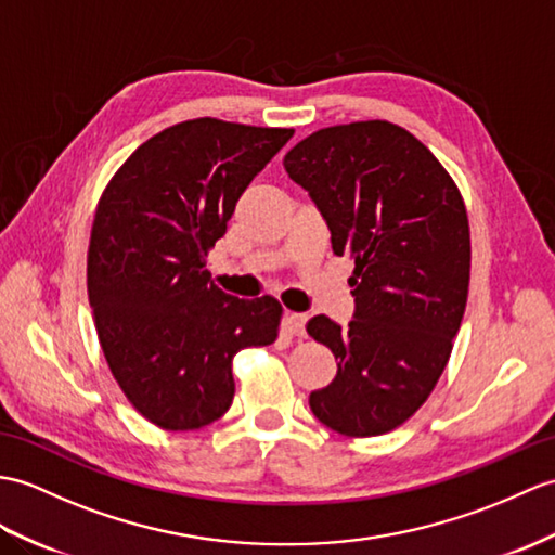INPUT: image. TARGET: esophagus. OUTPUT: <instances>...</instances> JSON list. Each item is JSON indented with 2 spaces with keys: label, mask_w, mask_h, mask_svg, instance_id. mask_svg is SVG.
<instances>
[{
  "label": "esophagus",
  "mask_w": 555,
  "mask_h": 555,
  "mask_svg": "<svg viewBox=\"0 0 555 555\" xmlns=\"http://www.w3.org/2000/svg\"><path fill=\"white\" fill-rule=\"evenodd\" d=\"M286 328L293 333V336H305V314L298 312H288L286 314Z\"/></svg>",
  "instance_id": "esophagus-1"
}]
</instances>
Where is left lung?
<instances>
[{
    "label": "left lung",
    "mask_w": 555,
    "mask_h": 555,
    "mask_svg": "<svg viewBox=\"0 0 555 555\" xmlns=\"http://www.w3.org/2000/svg\"><path fill=\"white\" fill-rule=\"evenodd\" d=\"M314 201L338 257L354 260V319L307 333L338 359L309 409L347 437L395 430L423 406L452 354L470 281V229L454 179L388 120L326 127L283 158Z\"/></svg>",
    "instance_id": "obj_1"
}]
</instances>
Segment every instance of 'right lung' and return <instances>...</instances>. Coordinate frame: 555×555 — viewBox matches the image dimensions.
Segmentation results:
<instances>
[{
    "label": "right lung",
    "instance_id": "add662e5",
    "mask_svg": "<svg viewBox=\"0 0 555 555\" xmlns=\"http://www.w3.org/2000/svg\"><path fill=\"white\" fill-rule=\"evenodd\" d=\"M291 137L217 118L179 122L144 141L101 193L87 253L99 343L130 404L163 430L222 418L234 354L279 336V300L217 288L205 257Z\"/></svg>",
    "mask_w": 555,
    "mask_h": 555
}]
</instances>
